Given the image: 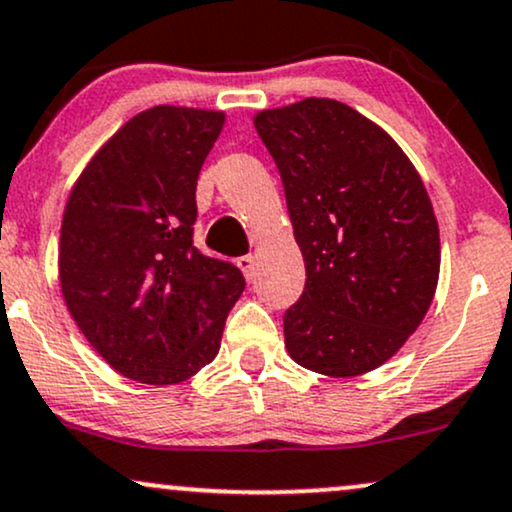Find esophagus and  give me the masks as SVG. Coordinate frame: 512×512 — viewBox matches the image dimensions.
<instances>
[{
	"label": "esophagus",
	"instance_id": "34e87169",
	"mask_svg": "<svg viewBox=\"0 0 512 512\" xmlns=\"http://www.w3.org/2000/svg\"><path fill=\"white\" fill-rule=\"evenodd\" d=\"M237 266H239V270H242L244 273V277L249 282H254V275H256V258L254 256H242V258H237Z\"/></svg>",
	"mask_w": 512,
	"mask_h": 512
}]
</instances>
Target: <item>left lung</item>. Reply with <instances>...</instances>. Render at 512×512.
Wrapping results in <instances>:
<instances>
[{
    "label": "left lung",
    "mask_w": 512,
    "mask_h": 512,
    "mask_svg": "<svg viewBox=\"0 0 512 512\" xmlns=\"http://www.w3.org/2000/svg\"><path fill=\"white\" fill-rule=\"evenodd\" d=\"M254 125L306 266L304 294L285 313L289 356L327 377L380 368L437 292L439 225L425 182L387 130L337 99L263 109Z\"/></svg>",
    "instance_id": "left-lung-1"
}]
</instances>
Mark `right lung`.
Wrapping results in <instances>:
<instances>
[{
  "label": "right lung",
  "instance_id": "right-lung-1",
  "mask_svg": "<svg viewBox=\"0 0 512 512\" xmlns=\"http://www.w3.org/2000/svg\"><path fill=\"white\" fill-rule=\"evenodd\" d=\"M225 111L161 104L106 140L68 194L59 282L75 325L121 375L178 384L216 358L244 292L192 246L197 178Z\"/></svg>",
  "mask_w": 512,
  "mask_h": 512
}]
</instances>
